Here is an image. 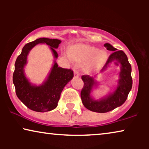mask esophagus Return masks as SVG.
<instances>
[{"label": "esophagus", "instance_id": "34e87169", "mask_svg": "<svg viewBox=\"0 0 149 149\" xmlns=\"http://www.w3.org/2000/svg\"><path fill=\"white\" fill-rule=\"evenodd\" d=\"M74 77H79V73L78 72V70H77L75 68H74Z\"/></svg>", "mask_w": 149, "mask_h": 149}]
</instances>
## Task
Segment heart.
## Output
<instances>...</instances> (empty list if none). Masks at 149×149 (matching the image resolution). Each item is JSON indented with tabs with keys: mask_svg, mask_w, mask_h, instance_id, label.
I'll use <instances>...</instances> for the list:
<instances>
[{
	"mask_svg": "<svg viewBox=\"0 0 149 149\" xmlns=\"http://www.w3.org/2000/svg\"><path fill=\"white\" fill-rule=\"evenodd\" d=\"M71 60L79 64H85V70L88 73L97 72L104 66L109 59V54L104 49L85 43L74 45L69 48Z\"/></svg>",
	"mask_w": 149,
	"mask_h": 149,
	"instance_id": "obj_1",
	"label": "heart"
}]
</instances>
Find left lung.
<instances>
[{
	"label": "left lung",
	"instance_id": "obj_1",
	"mask_svg": "<svg viewBox=\"0 0 149 149\" xmlns=\"http://www.w3.org/2000/svg\"><path fill=\"white\" fill-rule=\"evenodd\" d=\"M104 45L108 50L112 51L113 53L109 56L107 62L101 70V73L104 72L111 63L117 62L120 64L119 79L117 85L114 86L113 91L101 98L95 99L91 94L99 85L95 79L97 76L93 77L89 75H83L81 77L84 82V86L81 92L83 105L89 111L101 113L113 111L123 104L127 100L132 87V66L127 56L123 51H117L111 44L105 43Z\"/></svg>",
	"mask_w": 149,
	"mask_h": 149
}]
</instances>
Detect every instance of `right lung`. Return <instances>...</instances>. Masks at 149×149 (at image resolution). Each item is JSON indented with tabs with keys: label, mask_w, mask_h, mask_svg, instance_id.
Masks as SVG:
<instances>
[{
	"label": "right lung",
	"mask_w": 149,
	"mask_h": 149,
	"mask_svg": "<svg viewBox=\"0 0 149 149\" xmlns=\"http://www.w3.org/2000/svg\"><path fill=\"white\" fill-rule=\"evenodd\" d=\"M61 42L58 39L38 38L26 44L15 61L13 82L15 87L16 95L22 102L32 111L45 113L56 109L63 89L74 77L72 70L59 67L56 62L58 54L56 49L58 48ZM38 44H46L49 46L55 59L48 77L39 86L30 82L25 75L24 71L28 54Z\"/></svg>",
	"instance_id": "add662e5"
}]
</instances>
